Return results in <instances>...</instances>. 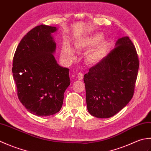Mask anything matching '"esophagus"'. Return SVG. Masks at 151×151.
Listing matches in <instances>:
<instances>
[{"label": "esophagus", "mask_w": 151, "mask_h": 151, "mask_svg": "<svg viewBox=\"0 0 151 151\" xmlns=\"http://www.w3.org/2000/svg\"><path fill=\"white\" fill-rule=\"evenodd\" d=\"M84 78V75H83V73H78V79L79 81H81V80L83 79Z\"/></svg>", "instance_id": "1"}]
</instances>
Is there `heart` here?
<instances>
[{
	"label": "heart",
	"instance_id": "heart-1",
	"mask_svg": "<svg viewBox=\"0 0 151 151\" xmlns=\"http://www.w3.org/2000/svg\"><path fill=\"white\" fill-rule=\"evenodd\" d=\"M103 35L100 33H97L90 36L84 37L75 41L74 45L75 49L78 52L87 50L95 47L103 40ZM108 45L106 42L103 41L96 47L94 49L89 50L86 55V60L89 64H96L101 62L106 52ZM61 58L64 62L67 63H71L75 61V51L69 45H65L61 50Z\"/></svg>",
	"mask_w": 151,
	"mask_h": 151
}]
</instances>
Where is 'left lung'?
I'll use <instances>...</instances> for the list:
<instances>
[{"label": "left lung", "mask_w": 151, "mask_h": 151, "mask_svg": "<svg viewBox=\"0 0 151 151\" xmlns=\"http://www.w3.org/2000/svg\"><path fill=\"white\" fill-rule=\"evenodd\" d=\"M139 60L128 36L116 41L115 48L84 76L89 113L98 118L117 114L132 99Z\"/></svg>", "instance_id": "left-lung-1"}]
</instances>
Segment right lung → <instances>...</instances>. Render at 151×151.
I'll use <instances>...</instances> for the list:
<instances>
[{
    "label": "right lung",
    "mask_w": 151,
    "mask_h": 151,
    "mask_svg": "<svg viewBox=\"0 0 151 151\" xmlns=\"http://www.w3.org/2000/svg\"><path fill=\"white\" fill-rule=\"evenodd\" d=\"M55 27L41 24L25 35L17 47L12 73L19 101L37 116H49L62 106L64 92L70 85L69 69L57 63Z\"/></svg>",
    "instance_id": "add662e5"
}]
</instances>
